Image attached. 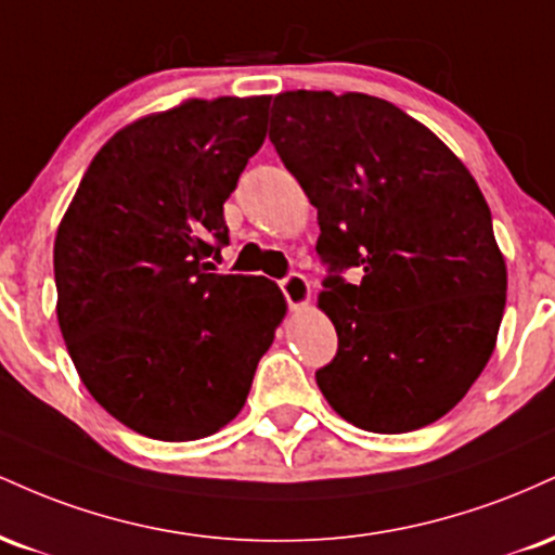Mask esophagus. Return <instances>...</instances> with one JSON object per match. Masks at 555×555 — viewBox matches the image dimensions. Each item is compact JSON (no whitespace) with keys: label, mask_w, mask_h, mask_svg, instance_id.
Here are the masks:
<instances>
[{"label":"esophagus","mask_w":555,"mask_h":555,"mask_svg":"<svg viewBox=\"0 0 555 555\" xmlns=\"http://www.w3.org/2000/svg\"><path fill=\"white\" fill-rule=\"evenodd\" d=\"M282 292L292 310H305L310 305V297H313L310 282L302 276V273H289V276L282 282Z\"/></svg>","instance_id":"1"}]
</instances>
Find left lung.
<instances>
[{
  "mask_svg": "<svg viewBox=\"0 0 555 555\" xmlns=\"http://www.w3.org/2000/svg\"><path fill=\"white\" fill-rule=\"evenodd\" d=\"M271 143L318 208L331 269L318 308L339 352L315 373L331 410L371 433H410L454 410L480 378L506 308V260L460 156L367 93L286 91Z\"/></svg>",
  "mask_w": 555,
  "mask_h": 555,
  "instance_id": "obj_1",
  "label": "left lung"
}]
</instances>
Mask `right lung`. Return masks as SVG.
<instances>
[{
	"mask_svg": "<svg viewBox=\"0 0 555 555\" xmlns=\"http://www.w3.org/2000/svg\"><path fill=\"white\" fill-rule=\"evenodd\" d=\"M271 95L188 99L101 145L54 240L56 321L91 397L156 441L232 423L286 315L271 279L214 273L224 201Z\"/></svg>",
	"mask_w": 555,
	"mask_h": 555,
	"instance_id": "right-lung-1",
	"label": "right lung"
}]
</instances>
